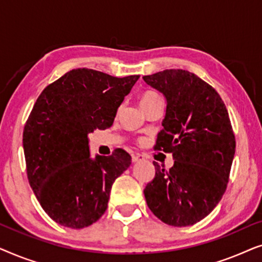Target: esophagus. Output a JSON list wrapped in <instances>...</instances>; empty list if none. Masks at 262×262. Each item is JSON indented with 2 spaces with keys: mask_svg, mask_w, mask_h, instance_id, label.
<instances>
[{
  "mask_svg": "<svg viewBox=\"0 0 262 262\" xmlns=\"http://www.w3.org/2000/svg\"><path fill=\"white\" fill-rule=\"evenodd\" d=\"M145 159L144 155L141 154H132V162H138V161H143Z\"/></svg>",
  "mask_w": 262,
  "mask_h": 262,
  "instance_id": "obj_1",
  "label": "esophagus"
}]
</instances>
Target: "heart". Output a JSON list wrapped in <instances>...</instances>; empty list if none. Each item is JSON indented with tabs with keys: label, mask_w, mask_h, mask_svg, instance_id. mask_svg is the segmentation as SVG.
<instances>
[{
	"label": "heart",
	"mask_w": 262,
	"mask_h": 262,
	"mask_svg": "<svg viewBox=\"0 0 262 262\" xmlns=\"http://www.w3.org/2000/svg\"><path fill=\"white\" fill-rule=\"evenodd\" d=\"M156 100H161V96L157 94L156 92L154 91H146L141 95V99H139V102H141V107H144L149 103H151Z\"/></svg>",
	"instance_id": "1"
}]
</instances>
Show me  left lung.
<instances>
[{"mask_svg": "<svg viewBox=\"0 0 262 262\" xmlns=\"http://www.w3.org/2000/svg\"><path fill=\"white\" fill-rule=\"evenodd\" d=\"M143 80L167 99L154 149L175 160L169 170L154 162L155 178L144 188L146 204L163 223L193 225L227 189L236 148L227 107L216 89L187 70H163Z\"/></svg>", "mask_w": 262, "mask_h": 262, "instance_id": "8db88e82", "label": "left lung"}]
</instances>
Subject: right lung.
Here are the masks:
<instances>
[{
  "mask_svg": "<svg viewBox=\"0 0 262 262\" xmlns=\"http://www.w3.org/2000/svg\"><path fill=\"white\" fill-rule=\"evenodd\" d=\"M138 78L80 68L38 96L24 127V152L28 182L56 223L82 229L105 213L113 182L130 167L131 156L117 148L92 160L87 135L111 127Z\"/></svg>",
  "mask_w": 262,
  "mask_h": 262,
  "instance_id": "obj_1",
  "label": "right lung"
}]
</instances>
